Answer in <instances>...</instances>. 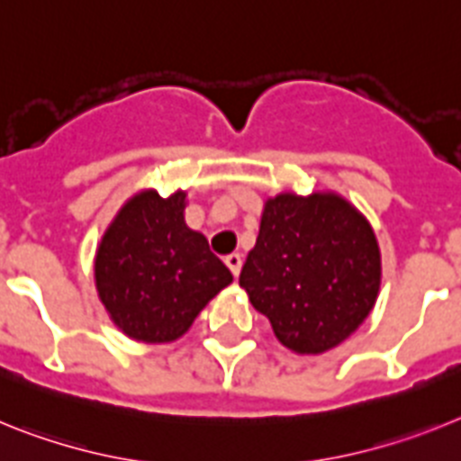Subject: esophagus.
Listing matches in <instances>:
<instances>
[{"instance_id":"obj_1","label":"esophagus","mask_w":461,"mask_h":461,"mask_svg":"<svg viewBox=\"0 0 461 461\" xmlns=\"http://www.w3.org/2000/svg\"><path fill=\"white\" fill-rule=\"evenodd\" d=\"M225 264H227V267H230V271H231V274H234V278H236V276H239V274H241V255H239V253H231V255H227V258H225Z\"/></svg>"}]
</instances>
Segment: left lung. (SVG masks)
<instances>
[{
	"label": "left lung",
	"instance_id": "obj_1",
	"mask_svg": "<svg viewBox=\"0 0 461 461\" xmlns=\"http://www.w3.org/2000/svg\"><path fill=\"white\" fill-rule=\"evenodd\" d=\"M374 227L339 192H280L264 202L239 285L297 355H322L357 331L380 292Z\"/></svg>",
	"mask_w": 461,
	"mask_h": 461
}]
</instances>
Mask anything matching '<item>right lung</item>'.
Here are the masks:
<instances>
[{"instance_id": "right-lung-1", "label": "right lung", "mask_w": 461, "mask_h": 461, "mask_svg": "<svg viewBox=\"0 0 461 461\" xmlns=\"http://www.w3.org/2000/svg\"><path fill=\"white\" fill-rule=\"evenodd\" d=\"M187 192L148 187L131 194L104 230L95 253L99 302L120 331L141 343L181 339L231 271L185 222Z\"/></svg>"}]
</instances>
